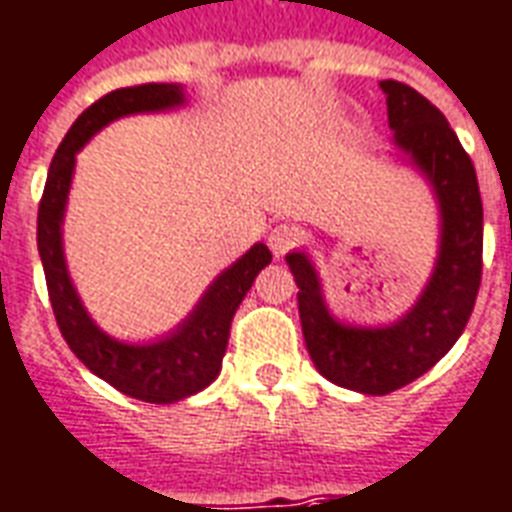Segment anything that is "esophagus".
Here are the masks:
<instances>
[{
  "instance_id": "1",
  "label": "esophagus",
  "mask_w": 512,
  "mask_h": 512,
  "mask_svg": "<svg viewBox=\"0 0 512 512\" xmlns=\"http://www.w3.org/2000/svg\"><path fill=\"white\" fill-rule=\"evenodd\" d=\"M303 241V233H300L295 225H276V228L268 233V247H271L273 255H287L290 249H295Z\"/></svg>"
}]
</instances>
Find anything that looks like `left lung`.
Wrapping results in <instances>:
<instances>
[{"label":"left lung","mask_w":512,"mask_h":512,"mask_svg":"<svg viewBox=\"0 0 512 512\" xmlns=\"http://www.w3.org/2000/svg\"><path fill=\"white\" fill-rule=\"evenodd\" d=\"M395 144L429 179L440 206V252L416 306L386 327L343 325L327 311L317 268L290 252L306 349L327 381L362 395H389L424 376L462 335L483 268V204L470 155L432 101L411 85L381 80Z\"/></svg>","instance_id":"obj_1"}]
</instances>
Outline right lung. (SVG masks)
Segmentation results:
<instances>
[{
	"mask_svg": "<svg viewBox=\"0 0 512 512\" xmlns=\"http://www.w3.org/2000/svg\"><path fill=\"white\" fill-rule=\"evenodd\" d=\"M185 104L182 85L144 83L134 88H117L101 96L74 120L64 142L58 144L50 163L45 193L37 214V247L45 268V282L58 330L85 368L112 384L117 392L136 397L142 403H177L201 392L220 376L222 357L228 349L230 322L236 308L249 292L255 276L271 263L265 244H255L247 255L209 284L193 314L182 325L155 343H123L109 338L96 327L83 300L74 290L64 260L61 222H64L66 195L72 187L74 155L96 131L123 115L161 112Z\"/></svg>",
	"mask_w": 512,
	"mask_h": 512,
	"instance_id": "obj_1",
	"label": "right lung"
}]
</instances>
